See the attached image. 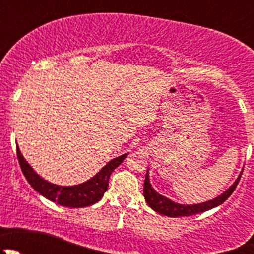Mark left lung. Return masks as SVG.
Returning a JSON list of instances; mask_svg holds the SVG:
<instances>
[{"label":"left lung","instance_id":"8db88e82","mask_svg":"<svg viewBox=\"0 0 254 254\" xmlns=\"http://www.w3.org/2000/svg\"><path fill=\"white\" fill-rule=\"evenodd\" d=\"M243 172V170H242ZM242 172L240 173L238 178L235 181V183L230 187L227 190H225L221 195L216 196L212 200H207L205 203L200 204H194V205H183V204H178L172 201L171 199L166 198V196L158 194L155 189L152 188L150 183V178H148V171L146 173L145 177V183H143V196H145L146 203L148 204V206L152 210H155L156 212L161 215H166V216L170 217H181V216H190V215L199 214V212H204L206 210L212 209V207H216L221 205L232 193L236 189L238 182H240Z\"/></svg>","mask_w":254,"mask_h":254}]
</instances>
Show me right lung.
Wrapping results in <instances>:
<instances>
[{
  "label": "right lung",
  "instance_id": "add662e5",
  "mask_svg": "<svg viewBox=\"0 0 254 254\" xmlns=\"http://www.w3.org/2000/svg\"><path fill=\"white\" fill-rule=\"evenodd\" d=\"M17 156L19 161L20 168L27 181L30 186L35 189L39 194L49 199V200L58 203L66 207H86L93 205L97 201L102 199L104 193L108 189L109 177L112 172L127 158V153L113 158L109 161L96 176L92 177L84 183L77 184V186L63 187L58 184H53L45 181L38 173L34 172L29 163L24 160L23 155L20 153L17 146Z\"/></svg>",
  "mask_w": 254,
  "mask_h": 254
}]
</instances>
